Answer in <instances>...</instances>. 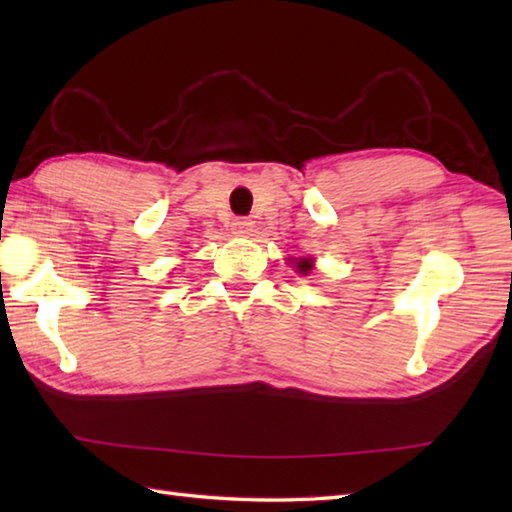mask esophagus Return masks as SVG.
I'll use <instances>...</instances> for the list:
<instances>
[{
    "label": "esophagus",
    "instance_id": "esophagus-1",
    "mask_svg": "<svg viewBox=\"0 0 512 512\" xmlns=\"http://www.w3.org/2000/svg\"><path fill=\"white\" fill-rule=\"evenodd\" d=\"M230 230H232V235H237V237H248L250 232H253V221L235 219L230 225Z\"/></svg>",
    "mask_w": 512,
    "mask_h": 512
}]
</instances>
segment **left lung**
Wrapping results in <instances>:
<instances>
[{"label": "left lung", "mask_w": 512, "mask_h": 512, "mask_svg": "<svg viewBox=\"0 0 512 512\" xmlns=\"http://www.w3.org/2000/svg\"><path fill=\"white\" fill-rule=\"evenodd\" d=\"M293 264H296V271L300 273V275H307L309 271H311V268H314V259H307V257H302V259H296V262H293Z\"/></svg>", "instance_id": "left-lung-1"}]
</instances>
